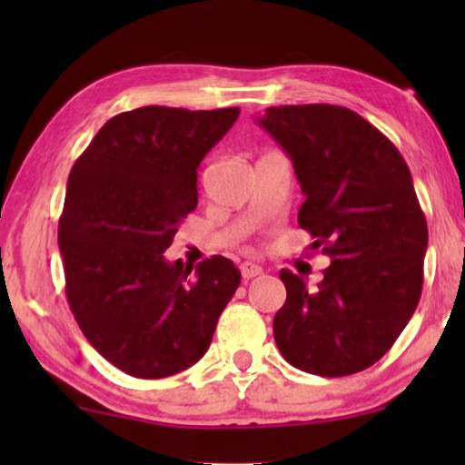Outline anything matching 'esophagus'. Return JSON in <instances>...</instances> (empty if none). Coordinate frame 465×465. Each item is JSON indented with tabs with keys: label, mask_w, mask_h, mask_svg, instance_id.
Masks as SVG:
<instances>
[{
	"label": "esophagus",
	"mask_w": 465,
	"mask_h": 465,
	"mask_svg": "<svg viewBox=\"0 0 465 465\" xmlns=\"http://www.w3.org/2000/svg\"><path fill=\"white\" fill-rule=\"evenodd\" d=\"M241 275H243L245 282H250V279L262 275V266H258L253 262H243L241 264Z\"/></svg>",
	"instance_id": "esophagus-1"
}]
</instances>
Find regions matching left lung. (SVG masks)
I'll return each instance as SVG.
<instances>
[{
    "instance_id": "obj_1",
    "label": "left lung",
    "mask_w": 465,
    "mask_h": 465,
    "mask_svg": "<svg viewBox=\"0 0 465 465\" xmlns=\"http://www.w3.org/2000/svg\"><path fill=\"white\" fill-rule=\"evenodd\" d=\"M258 124L294 164L304 203L298 224L330 258L309 290L279 272L288 290L272 334L294 368L347 377L390 351L423 288L428 224L409 164L383 133L347 107H269Z\"/></svg>"
}]
</instances>
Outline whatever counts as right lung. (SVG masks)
Returning a JSON list of instances; mask_svg holds the SVG:
<instances>
[{
    "instance_id": "add662e5",
    "label": "right lung",
    "mask_w": 465,
    "mask_h": 465,
    "mask_svg": "<svg viewBox=\"0 0 465 465\" xmlns=\"http://www.w3.org/2000/svg\"><path fill=\"white\" fill-rule=\"evenodd\" d=\"M239 107L148 105L101 126L75 161L59 220L67 302L88 342L120 371L163 379L196 364L241 283L232 260L167 262L199 203L196 171Z\"/></svg>"
}]
</instances>
